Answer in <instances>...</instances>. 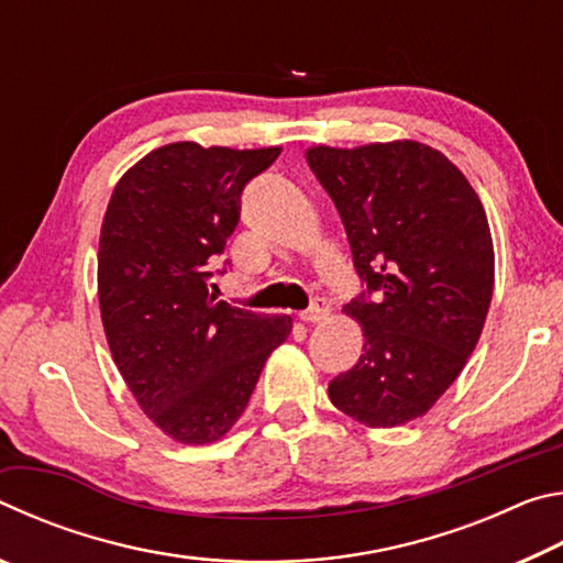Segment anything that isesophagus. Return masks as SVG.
<instances>
[{"label":"esophagus","mask_w":563,"mask_h":563,"mask_svg":"<svg viewBox=\"0 0 563 563\" xmlns=\"http://www.w3.org/2000/svg\"><path fill=\"white\" fill-rule=\"evenodd\" d=\"M328 316H330V302L325 298H318L308 310L300 312V320L302 322H322V320H328Z\"/></svg>","instance_id":"esophagus-1"}]
</instances>
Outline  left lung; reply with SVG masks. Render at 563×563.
I'll return each mask as SVG.
<instances>
[{
    "label": "left lung",
    "mask_w": 563,
    "mask_h": 563,
    "mask_svg": "<svg viewBox=\"0 0 563 563\" xmlns=\"http://www.w3.org/2000/svg\"><path fill=\"white\" fill-rule=\"evenodd\" d=\"M305 158L365 285L342 308L365 352L328 395L367 427L405 424L446 393L482 335L494 290L487 213L462 170L417 141L312 146Z\"/></svg>",
    "instance_id": "left-lung-1"
}]
</instances>
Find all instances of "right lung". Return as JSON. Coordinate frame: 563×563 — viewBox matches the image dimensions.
I'll return each mask as SVG.
<instances>
[{
	"instance_id": "add662e5",
	"label": "right lung",
	"mask_w": 563,
	"mask_h": 563,
	"mask_svg": "<svg viewBox=\"0 0 563 563\" xmlns=\"http://www.w3.org/2000/svg\"><path fill=\"white\" fill-rule=\"evenodd\" d=\"M280 148L161 146L111 194L99 238L109 350L151 422L184 444L221 440L243 415L288 316H258L208 292L241 218L245 184Z\"/></svg>"
}]
</instances>
